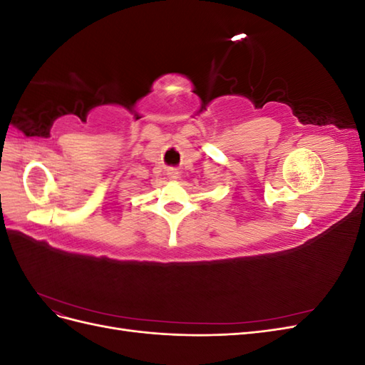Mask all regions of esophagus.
Segmentation results:
<instances>
[{"mask_svg":"<svg viewBox=\"0 0 365 365\" xmlns=\"http://www.w3.org/2000/svg\"><path fill=\"white\" fill-rule=\"evenodd\" d=\"M178 175H180V172L176 170V169H169L168 170V176H169L170 180H176V178H178Z\"/></svg>","mask_w":365,"mask_h":365,"instance_id":"34e87169","label":"esophagus"}]
</instances>
